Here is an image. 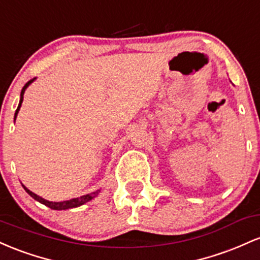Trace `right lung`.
<instances>
[{"instance_id": "1", "label": "right lung", "mask_w": 260, "mask_h": 260, "mask_svg": "<svg viewBox=\"0 0 260 260\" xmlns=\"http://www.w3.org/2000/svg\"><path fill=\"white\" fill-rule=\"evenodd\" d=\"M34 80H36V78H33V80H30V81H29V82L25 83V84H24V87H23V88H22V92H20V99H19L18 108H17L16 113H14V121H16V118H17V115H18V112H19L20 107H22L23 95H24L25 89H27L28 87L30 86L31 82H33ZM22 186H23V188H24V190L27 191V193H28L29 195H30L31 198H33V199H36L37 201H39V203L44 204V205L48 206V208H50V209H52V210H67V209L78 208V206H81V205H83V204H86L87 201H91L92 199H94V198L97 197V195L99 194V191H101V190H95V191H93V193H91V194L83 195V197H80V198H74V199H71V200L59 201V203H56V201H49V200H45V199H44V198L39 197V195L34 194L33 191L29 190V189H28L27 186H25V185H23V184H22Z\"/></svg>"}]
</instances>
